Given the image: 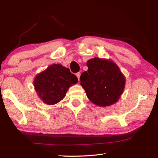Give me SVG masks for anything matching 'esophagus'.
I'll list each match as a JSON object with an SVG mask.
<instances>
[{"mask_svg":"<svg viewBox=\"0 0 158 158\" xmlns=\"http://www.w3.org/2000/svg\"><path fill=\"white\" fill-rule=\"evenodd\" d=\"M76 76H77V78H78V80H80V73H76Z\"/></svg>","mask_w":158,"mask_h":158,"instance_id":"esophagus-1","label":"esophagus"}]
</instances>
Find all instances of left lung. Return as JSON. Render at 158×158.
I'll use <instances>...</instances> for the list:
<instances>
[{"label": "left lung", "instance_id": "obj_1", "mask_svg": "<svg viewBox=\"0 0 158 158\" xmlns=\"http://www.w3.org/2000/svg\"><path fill=\"white\" fill-rule=\"evenodd\" d=\"M88 71L80 76V84L88 98L96 106L107 107L116 103L123 94L125 78L111 60L98 57L87 62Z\"/></svg>", "mask_w": 158, "mask_h": 158}]
</instances>
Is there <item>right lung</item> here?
<instances>
[{"label": "right lung", "mask_w": 158, "mask_h": 158, "mask_svg": "<svg viewBox=\"0 0 158 158\" xmlns=\"http://www.w3.org/2000/svg\"><path fill=\"white\" fill-rule=\"evenodd\" d=\"M78 82L77 77L68 68L53 64L35 76L33 85L44 103L55 105L64 98L71 85Z\"/></svg>", "instance_id": "obj_1"}]
</instances>
